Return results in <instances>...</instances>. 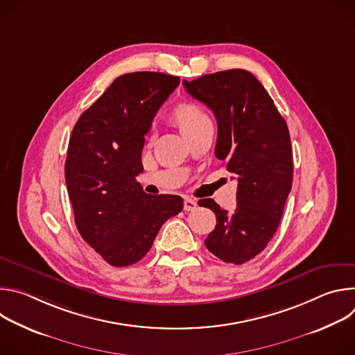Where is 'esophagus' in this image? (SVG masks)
<instances>
[{
  "label": "esophagus",
  "instance_id": "34e87169",
  "mask_svg": "<svg viewBox=\"0 0 355 355\" xmlns=\"http://www.w3.org/2000/svg\"><path fill=\"white\" fill-rule=\"evenodd\" d=\"M196 207H198V204H196V200H195V199L188 198V196L184 199V211H187V212H189V211H195V209H196Z\"/></svg>",
  "mask_w": 355,
  "mask_h": 355
}]
</instances>
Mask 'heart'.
I'll return each mask as SVG.
<instances>
[{"label":"heart","instance_id":"obj_1","mask_svg":"<svg viewBox=\"0 0 355 355\" xmlns=\"http://www.w3.org/2000/svg\"><path fill=\"white\" fill-rule=\"evenodd\" d=\"M171 122L180 129V132L185 136L187 133L195 130L204 122L209 121L208 115L195 104H180L174 108L170 116Z\"/></svg>","mask_w":355,"mask_h":355}]
</instances>
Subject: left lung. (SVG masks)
<instances>
[{
  "instance_id": "obj_1",
  "label": "left lung",
  "mask_w": 355,
  "mask_h": 355,
  "mask_svg": "<svg viewBox=\"0 0 355 355\" xmlns=\"http://www.w3.org/2000/svg\"><path fill=\"white\" fill-rule=\"evenodd\" d=\"M187 92L204 103L218 122L215 155L237 180L233 212L214 199L205 207L216 215L207 248L225 263L254 259L272 239L292 187V147L285 119L261 83L247 70L233 69L182 80Z\"/></svg>"
}]
</instances>
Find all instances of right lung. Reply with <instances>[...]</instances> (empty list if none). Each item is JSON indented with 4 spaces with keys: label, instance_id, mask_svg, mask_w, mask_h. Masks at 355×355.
Wrapping results in <instances>:
<instances>
[{
    "label": "right lung",
    "instance_id": "obj_1",
    "mask_svg": "<svg viewBox=\"0 0 355 355\" xmlns=\"http://www.w3.org/2000/svg\"><path fill=\"white\" fill-rule=\"evenodd\" d=\"M180 78L153 71L118 77L81 114L70 136L64 175L81 237L114 267L141 260L163 223L182 211L175 195H148L144 135Z\"/></svg>",
    "mask_w": 355,
    "mask_h": 355
}]
</instances>
